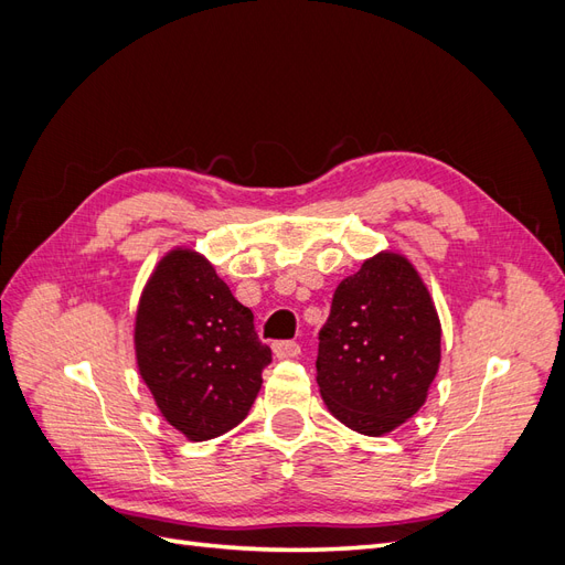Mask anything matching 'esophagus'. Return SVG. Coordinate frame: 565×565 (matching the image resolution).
Here are the masks:
<instances>
[{
	"mask_svg": "<svg viewBox=\"0 0 565 565\" xmlns=\"http://www.w3.org/2000/svg\"><path fill=\"white\" fill-rule=\"evenodd\" d=\"M273 353H276L278 361H287V358H297L301 353V347L297 341H276V344H273Z\"/></svg>",
	"mask_w": 565,
	"mask_h": 565,
	"instance_id": "esophagus-1",
	"label": "esophagus"
}]
</instances>
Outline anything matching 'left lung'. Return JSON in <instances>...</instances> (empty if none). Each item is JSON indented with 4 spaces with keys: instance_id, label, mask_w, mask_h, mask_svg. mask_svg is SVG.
<instances>
[{
    "instance_id": "obj_1",
    "label": "left lung",
    "mask_w": 565,
    "mask_h": 565,
    "mask_svg": "<svg viewBox=\"0 0 565 565\" xmlns=\"http://www.w3.org/2000/svg\"><path fill=\"white\" fill-rule=\"evenodd\" d=\"M316 367L330 415L358 434L386 436L419 413L440 367V320L405 254L382 249L337 285Z\"/></svg>"
}]
</instances>
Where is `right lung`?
<instances>
[{
  "label": "right lung",
  "mask_w": 565,
  "mask_h": 565,
  "mask_svg": "<svg viewBox=\"0 0 565 565\" xmlns=\"http://www.w3.org/2000/svg\"><path fill=\"white\" fill-rule=\"evenodd\" d=\"M136 367L160 415L188 440L241 424L270 349L207 256L177 245L152 268L134 318Z\"/></svg>",
  "instance_id": "1"
}]
</instances>
